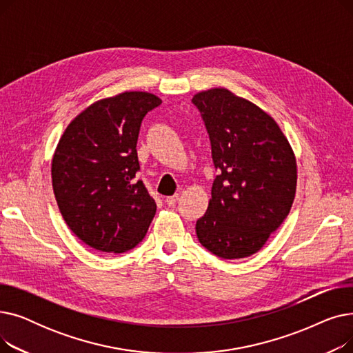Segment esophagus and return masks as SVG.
Masks as SVG:
<instances>
[{
	"instance_id": "1",
	"label": "esophagus",
	"mask_w": 353,
	"mask_h": 353,
	"mask_svg": "<svg viewBox=\"0 0 353 353\" xmlns=\"http://www.w3.org/2000/svg\"><path fill=\"white\" fill-rule=\"evenodd\" d=\"M177 200H179V194H174V196L167 197V199H165V205L169 206V208H174V206H176V203H177Z\"/></svg>"
}]
</instances>
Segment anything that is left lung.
Returning <instances> with one entry per match:
<instances>
[{
    "mask_svg": "<svg viewBox=\"0 0 353 353\" xmlns=\"http://www.w3.org/2000/svg\"><path fill=\"white\" fill-rule=\"evenodd\" d=\"M192 101L219 170L209 208L196 221L197 239L221 259L252 256L290 212L298 181L293 150L268 113L226 88L200 91Z\"/></svg>",
    "mask_w": 353,
    "mask_h": 353,
    "instance_id": "obj_1",
    "label": "left lung"
}]
</instances>
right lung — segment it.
I'll return each mask as SVG.
<instances>
[{
    "label": "right lung",
    "instance_id": "obj_1",
    "mask_svg": "<svg viewBox=\"0 0 353 353\" xmlns=\"http://www.w3.org/2000/svg\"><path fill=\"white\" fill-rule=\"evenodd\" d=\"M161 104L145 91L99 100L63 133L51 163L52 190L67 226L81 242L123 253L144 239L156 201L141 180L137 139L144 116Z\"/></svg>",
    "mask_w": 353,
    "mask_h": 353
}]
</instances>
